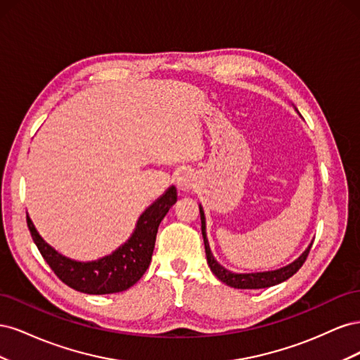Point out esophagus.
<instances>
[{"instance_id": "esophagus-1", "label": "esophagus", "mask_w": 360, "mask_h": 360, "mask_svg": "<svg viewBox=\"0 0 360 360\" xmlns=\"http://www.w3.org/2000/svg\"><path fill=\"white\" fill-rule=\"evenodd\" d=\"M195 188V177L192 176V172H181L177 177V189L181 192H189Z\"/></svg>"}]
</instances>
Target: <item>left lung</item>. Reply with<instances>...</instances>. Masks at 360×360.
Instances as JSON below:
<instances>
[{
  "instance_id": "8db88e82",
  "label": "left lung",
  "mask_w": 360,
  "mask_h": 360,
  "mask_svg": "<svg viewBox=\"0 0 360 360\" xmlns=\"http://www.w3.org/2000/svg\"><path fill=\"white\" fill-rule=\"evenodd\" d=\"M200 214H201V233L204 238V246H205V257H207V263H209L210 270L213 271V275L222 281L224 284L234 287V288H242V290H257V288H267L271 285L281 284V282L287 281L291 278L296 271L303 266L304 259H307L312 243L304 249V252L297 258L294 259L291 264L281 267L278 270H269V271H257V274H234V271L226 270L224 266H221L217 261L214 259L209 240H207V233H205V216L202 207L200 205Z\"/></svg>"
}]
</instances>
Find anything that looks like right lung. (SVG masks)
<instances>
[{
	"label": "right lung",
	"instance_id": "right-lung-1",
	"mask_svg": "<svg viewBox=\"0 0 360 360\" xmlns=\"http://www.w3.org/2000/svg\"><path fill=\"white\" fill-rule=\"evenodd\" d=\"M177 201V189L171 186L139 216L129 240L112 254L96 261H75L57 252L43 240L27 214L28 230L41 257L64 284L86 294H111L132 287L146 274L153 255L158 228Z\"/></svg>",
	"mask_w": 360,
	"mask_h": 360
}]
</instances>
